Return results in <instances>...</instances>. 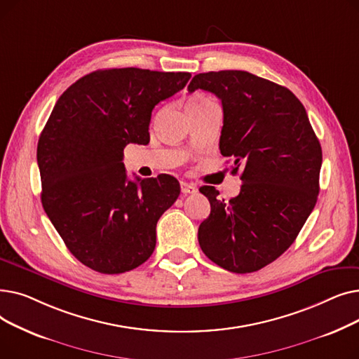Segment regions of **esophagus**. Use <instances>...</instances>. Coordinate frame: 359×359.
Instances as JSON below:
<instances>
[{
  "mask_svg": "<svg viewBox=\"0 0 359 359\" xmlns=\"http://www.w3.org/2000/svg\"><path fill=\"white\" fill-rule=\"evenodd\" d=\"M180 192H182L183 195H189V194L198 192V189H196L195 184L186 183V182H180Z\"/></svg>",
  "mask_w": 359,
  "mask_h": 359,
  "instance_id": "1",
  "label": "esophagus"
}]
</instances>
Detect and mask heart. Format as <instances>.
<instances>
[{"label": "heart", "mask_w": 359, "mask_h": 359, "mask_svg": "<svg viewBox=\"0 0 359 359\" xmlns=\"http://www.w3.org/2000/svg\"><path fill=\"white\" fill-rule=\"evenodd\" d=\"M208 102H211V100L205 99V97H195L189 103H187V106H199V104H205V103H208Z\"/></svg>", "instance_id": "heart-1"}]
</instances>
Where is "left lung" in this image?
<instances>
[{
    "instance_id": "1",
    "label": "left lung",
    "mask_w": 359,
    "mask_h": 359,
    "mask_svg": "<svg viewBox=\"0 0 359 359\" xmlns=\"http://www.w3.org/2000/svg\"><path fill=\"white\" fill-rule=\"evenodd\" d=\"M214 93L222 103L219 149L241 167V189L229 202L202 186L211 214L198 230L202 252L234 273L265 268L284 253L318 196L322 147L292 91L248 71L203 72L187 90Z\"/></svg>"
}]
</instances>
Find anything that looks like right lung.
I'll return each instance as SVG.
<instances>
[{"label":"right lung","instance_id":"obj_1","mask_svg":"<svg viewBox=\"0 0 359 359\" xmlns=\"http://www.w3.org/2000/svg\"><path fill=\"white\" fill-rule=\"evenodd\" d=\"M189 79V72L99 69L56 102L37 142L42 205L87 268L123 273L153 255L157 221L180 184L168 175L129 180L123 148L149 142L151 111Z\"/></svg>","mask_w":359,"mask_h":359}]
</instances>
